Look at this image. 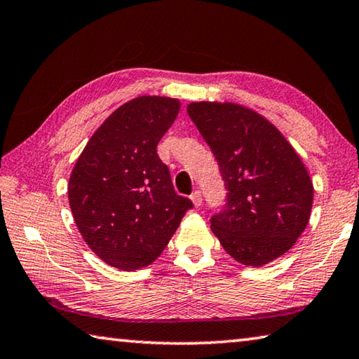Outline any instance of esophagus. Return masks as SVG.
I'll use <instances>...</instances> for the list:
<instances>
[{
	"label": "esophagus",
	"mask_w": 359,
	"mask_h": 359,
	"mask_svg": "<svg viewBox=\"0 0 359 359\" xmlns=\"http://www.w3.org/2000/svg\"><path fill=\"white\" fill-rule=\"evenodd\" d=\"M190 198H191L193 204H195V208H200V206H201V203H203V195H201V191H200V190L193 191Z\"/></svg>",
	"instance_id": "obj_1"
}]
</instances>
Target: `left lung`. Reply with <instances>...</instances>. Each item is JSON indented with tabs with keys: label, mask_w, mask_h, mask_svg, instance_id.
Instances as JSON below:
<instances>
[{
	"label": "left lung",
	"mask_w": 359,
	"mask_h": 359,
	"mask_svg": "<svg viewBox=\"0 0 359 359\" xmlns=\"http://www.w3.org/2000/svg\"><path fill=\"white\" fill-rule=\"evenodd\" d=\"M189 116L217 159L226 198L210 229L233 259L262 266L286 254L309 224L313 184L273 124L236 104L193 102Z\"/></svg>",
	"instance_id": "1"
}]
</instances>
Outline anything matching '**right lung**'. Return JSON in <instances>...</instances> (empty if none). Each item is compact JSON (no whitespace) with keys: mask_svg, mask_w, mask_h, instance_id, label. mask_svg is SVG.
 Returning a JSON list of instances; mask_svg holds the SVG:
<instances>
[{"mask_svg":"<svg viewBox=\"0 0 359 359\" xmlns=\"http://www.w3.org/2000/svg\"><path fill=\"white\" fill-rule=\"evenodd\" d=\"M179 100L142 95L111 113L79 155L68 201L88 246L134 271L168 246L191 200L175 193L156 145L177 118Z\"/></svg>","mask_w":359,"mask_h":359,"instance_id":"1","label":"right lung"}]
</instances>
